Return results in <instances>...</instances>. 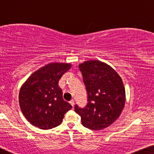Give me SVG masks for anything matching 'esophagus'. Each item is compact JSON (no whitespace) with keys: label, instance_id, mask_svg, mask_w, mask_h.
Returning <instances> with one entry per match:
<instances>
[{"label":"esophagus","instance_id":"obj_1","mask_svg":"<svg viewBox=\"0 0 154 154\" xmlns=\"http://www.w3.org/2000/svg\"><path fill=\"white\" fill-rule=\"evenodd\" d=\"M70 104L72 105V106H74V104H75V101H74V100H71L70 101Z\"/></svg>","mask_w":154,"mask_h":154}]
</instances>
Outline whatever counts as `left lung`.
Here are the masks:
<instances>
[{
  "label": "left lung",
  "instance_id": "obj_1",
  "mask_svg": "<svg viewBox=\"0 0 154 154\" xmlns=\"http://www.w3.org/2000/svg\"><path fill=\"white\" fill-rule=\"evenodd\" d=\"M88 93L84 108L76 104L75 111L84 127L102 130L112 125L122 113L125 104V88L121 77L111 66L97 60L79 65Z\"/></svg>",
  "mask_w": 154,
  "mask_h": 154
}]
</instances>
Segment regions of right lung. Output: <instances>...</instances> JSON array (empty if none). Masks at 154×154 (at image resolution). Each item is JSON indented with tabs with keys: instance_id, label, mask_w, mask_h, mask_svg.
<instances>
[{
	"instance_id": "add662e5",
	"label": "right lung",
	"mask_w": 154,
	"mask_h": 154,
	"mask_svg": "<svg viewBox=\"0 0 154 154\" xmlns=\"http://www.w3.org/2000/svg\"><path fill=\"white\" fill-rule=\"evenodd\" d=\"M71 67L66 63H50L33 72L22 85L18 95L20 110L34 127L46 130L61 123L72 106L63 98L59 81Z\"/></svg>"
}]
</instances>
